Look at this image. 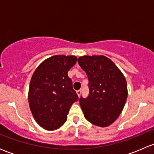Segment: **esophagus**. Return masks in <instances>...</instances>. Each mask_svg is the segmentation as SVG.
Here are the masks:
<instances>
[{"label":"esophagus","instance_id":"34e87169","mask_svg":"<svg viewBox=\"0 0 154 154\" xmlns=\"http://www.w3.org/2000/svg\"><path fill=\"white\" fill-rule=\"evenodd\" d=\"M77 95H78V97H80V94H81V90H77Z\"/></svg>","mask_w":154,"mask_h":154}]
</instances>
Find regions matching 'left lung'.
<instances>
[{"mask_svg": "<svg viewBox=\"0 0 154 154\" xmlns=\"http://www.w3.org/2000/svg\"><path fill=\"white\" fill-rule=\"evenodd\" d=\"M77 62L88 80L89 94L80 98L85 118L93 125L107 127L118 119L125 105L128 92L125 76L105 56H83Z\"/></svg>", "mask_w": 154, "mask_h": 154, "instance_id": "left-lung-1", "label": "left lung"}]
</instances>
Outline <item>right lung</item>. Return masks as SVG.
<instances>
[{
    "label": "right lung",
    "mask_w": 154,
    "mask_h": 154,
    "mask_svg": "<svg viewBox=\"0 0 154 154\" xmlns=\"http://www.w3.org/2000/svg\"><path fill=\"white\" fill-rule=\"evenodd\" d=\"M77 60L75 56H53L44 60L32 74L29 108L35 122L45 130H57L64 125L71 105L78 100L68 76Z\"/></svg>",
    "instance_id": "1"
}]
</instances>
